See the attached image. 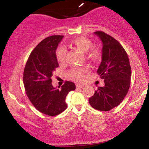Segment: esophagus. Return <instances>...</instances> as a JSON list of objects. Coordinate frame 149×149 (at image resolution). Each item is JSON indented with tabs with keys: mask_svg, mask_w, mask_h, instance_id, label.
Wrapping results in <instances>:
<instances>
[{
	"mask_svg": "<svg viewBox=\"0 0 149 149\" xmlns=\"http://www.w3.org/2000/svg\"><path fill=\"white\" fill-rule=\"evenodd\" d=\"M83 86H84V85H83L78 84V85H76V88H82Z\"/></svg>",
	"mask_w": 149,
	"mask_h": 149,
	"instance_id": "obj_1",
	"label": "esophagus"
}]
</instances>
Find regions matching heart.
<instances>
[{"mask_svg": "<svg viewBox=\"0 0 149 149\" xmlns=\"http://www.w3.org/2000/svg\"><path fill=\"white\" fill-rule=\"evenodd\" d=\"M71 42L77 48L80 49L83 52H87V57L90 61L97 62V61H100L102 58V51L100 49L97 48V47H92L90 50L88 51L92 46V42L90 39L83 36H79L75 38ZM55 56L58 62H64L66 57V49H65V47L63 46L58 47L56 49ZM87 70H88V68L85 66L84 67H73L68 72L67 76L71 80L77 82H82L84 80L85 73L86 72Z\"/></svg>", "mask_w": 149, "mask_h": 149, "instance_id": "heart-1", "label": "heart"}]
</instances>
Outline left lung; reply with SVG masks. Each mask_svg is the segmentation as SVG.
I'll return each instance as SVG.
<instances>
[{
	"label": "left lung",
	"instance_id": "left-lung-1",
	"mask_svg": "<svg viewBox=\"0 0 149 149\" xmlns=\"http://www.w3.org/2000/svg\"><path fill=\"white\" fill-rule=\"evenodd\" d=\"M95 34L102 42V61L97 73L104 79V86L97 88L89 103L97 110L108 111L118 106L127 94L131 67L127 52L117 40L101 31Z\"/></svg>",
	"mask_w": 149,
	"mask_h": 149
}]
</instances>
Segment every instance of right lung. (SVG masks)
<instances>
[{
	"instance_id": "right-lung-1",
	"label": "right lung",
	"mask_w": 149,
	"mask_h": 149,
	"mask_svg": "<svg viewBox=\"0 0 149 149\" xmlns=\"http://www.w3.org/2000/svg\"><path fill=\"white\" fill-rule=\"evenodd\" d=\"M63 36H52L42 40L33 49L24 71L23 82L27 97L42 113L55 116L67 108L65 100L71 90L73 82L66 81L61 89L54 88L52 76L59 66L55 52Z\"/></svg>"
}]
</instances>
